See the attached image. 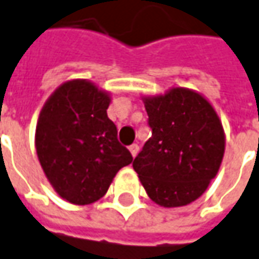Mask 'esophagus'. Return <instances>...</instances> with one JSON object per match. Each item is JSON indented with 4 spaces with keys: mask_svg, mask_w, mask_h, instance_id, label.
Returning <instances> with one entry per match:
<instances>
[{
    "mask_svg": "<svg viewBox=\"0 0 259 259\" xmlns=\"http://www.w3.org/2000/svg\"><path fill=\"white\" fill-rule=\"evenodd\" d=\"M129 152L133 157H136L137 153H139V146H137V144H132V146H129Z\"/></svg>",
    "mask_w": 259,
    "mask_h": 259,
    "instance_id": "34e87169",
    "label": "esophagus"
}]
</instances>
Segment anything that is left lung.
Returning a JSON list of instances; mask_svg holds the SVG:
<instances>
[{"label":"left lung","instance_id":"8db88e82","mask_svg":"<svg viewBox=\"0 0 259 259\" xmlns=\"http://www.w3.org/2000/svg\"><path fill=\"white\" fill-rule=\"evenodd\" d=\"M142 100L152 137L133 160L139 180L161 207L196 201L217 176L226 150V133L215 109L189 88H171Z\"/></svg>","mask_w":259,"mask_h":259}]
</instances>
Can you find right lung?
Returning <instances> with one entry per match:
<instances>
[{
  "mask_svg": "<svg viewBox=\"0 0 259 259\" xmlns=\"http://www.w3.org/2000/svg\"><path fill=\"white\" fill-rule=\"evenodd\" d=\"M112 95L91 80L70 79L44 103L35 130L42 170L56 194L86 205L106 194L122 167L133 161L107 117Z\"/></svg>",
  "mask_w": 259,
  "mask_h": 259,
  "instance_id": "add662e5",
  "label": "right lung"
}]
</instances>
